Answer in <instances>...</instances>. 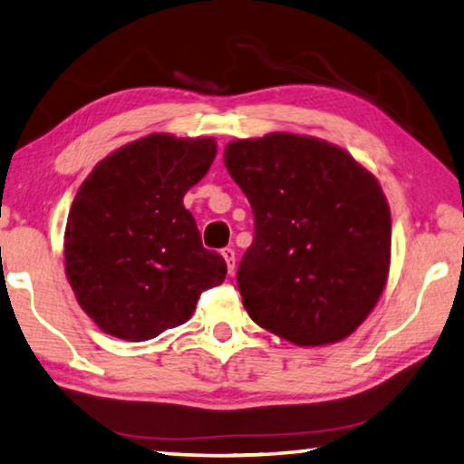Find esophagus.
<instances>
[{
	"instance_id": "1",
	"label": "esophagus",
	"mask_w": 464,
	"mask_h": 464,
	"mask_svg": "<svg viewBox=\"0 0 464 464\" xmlns=\"http://www.w3.org/2000/svg\"><path fill=\"white\" fill-rule=\"evenodd\" d=\"M222 256L226 259V265H227V271L234 273V269H237V250L226 246L222 248Z\"/></svg>"
}]
</instances>
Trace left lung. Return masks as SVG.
<instances>
[{"instance_id":"left-lung-1","label":"left lung","mask_w":464,"mask_h":464,"mask_svg":"<svg viewBox=\"0 0 464 464\" xmlns=\"http://www.w3.org/2000/svg\"><path fill=\"white\" fill-rule=\"evenodd\" d=\"M224 162L255 216L237 273L248 316L302 347L352 335L389 277L378 180L341 148L294 133L227 143Z\"/></svg>"}]
</instances>
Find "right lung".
I'll list each match as a JSON object with an SVG mask.
<instances>
[{
    "label": "right lung",
    "instance_id": "add662e5",
    "mask_svg": "<svg viewBox=\"0 0 464 464\" xmlns=\"http://www.w3.org/2000/svg\"><path fill=\"white\" fill-rule=\"evenodd\" d=\"M214 158V140L158 133L112 151L83 180L67 218L65 273L104 333L154 339L226 279L224 256L203 248L182 205Z\"/></svg>",
    "mask_w": 464,
    "mask_h": 464
}]
</instances>
